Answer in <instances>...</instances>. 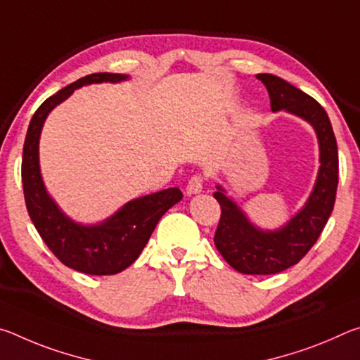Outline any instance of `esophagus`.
<instances>
[{"mask_svg": "<svg viewBox=\"0 0 360 360\" xmlns=\"http://www.w3.org/2000/svg\"><path fill=\"white\" fill-rule=\"evenodd\" d=\"M203 184H205V181H203L202 176H198V174L192 176V178L188 179V182H187V193L188 195L200 193L203 191Z\"/></svg>", "mask_w": 360, "mask_h": 360, "instance_id": "1", "label": "esophagus"}]
</instances>
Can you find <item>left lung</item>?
<instances>
[{
    "mask_svg": "<svg viewBox=\"0 0 360 360\" xmlns=\"http://www.w3.org/2000/svg\"><path fill=\"white\" fill-rule=\"evenodd\" d=\"M270 95L271 111H288L313 127L319 143V172L313 192L297 214L276 230H262L249 221L217 186L221 205L214 245L230 266L245 275H275L300 262L318 241L333 211L338 186V149L326 109L300 89L273 75H257Z\"/></svg>",
    "mask_w": 360,
    "mask_h": 360,
    "instance_id": "obj_1",
    "label": "left lung"
}]
</instances>
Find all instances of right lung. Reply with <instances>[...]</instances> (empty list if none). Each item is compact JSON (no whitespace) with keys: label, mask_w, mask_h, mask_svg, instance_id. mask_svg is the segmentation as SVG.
I'll list each match as a JSON object with an SVG mask.
<instances>
[{"label":"right lung","mask_w":360,"mask_h":360,"mask_svg":"<svg viewBox=\"0 0 360 360\" xmlns=\"http://www.w3.org/2000/svg\"><path fill=\"white\" fill-rule=\"evenodd\" d=\"M127 75L95 72L66 85L47 98L30 120L22 157V184L30 219L53 255L72 270L87 275H115L135 262L148 245L160 217L181 202L178 187L144 195L95 225L77 224L47 193L39 168V136L49 112L82 85L127 81Z\"/></svg>","instance_id":"1"}]
</instances>
